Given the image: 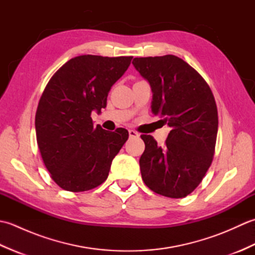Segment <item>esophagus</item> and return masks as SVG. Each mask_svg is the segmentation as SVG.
I'll list each match as a JSON object with an SVG mask.
<instances>
[{
  "mask_svg": "<svg viewBox=\"0 0 255 255\" xmlns=\"http://www.w3.org/2000/svg\"><path fill=\"white\" fill-rule=\"evenodd\" d=\"M128 132H129V137L130 138H138L139 137V133L137 131L132 130V129H129Z\"/></svg>",
  "mask_w": 255,
  "mask_h": 255,
  "instance_id": "1",
  "label": "esophagus"
}]
</instances>
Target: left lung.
<instances>
[{
  "label": "left lung",
  "mask_w": 255,
  "mask_h": 255,
  "mask_svg": "<svg viewBox=\"0 0 255 255\" xmlns=\"http://www.w3.org/2000/svg\"><path fill=\"white\" fill-rule=\"evenodd\" d=\"M132 64L151 86L152 113L171 128L163 147L150 134H141L142 180L162 196L185 197L213 162L218 131L213 92L196 70L176 56L134 58Z\"/></svg>",
  "instance_id": "8db88e82"
}]
</instances>
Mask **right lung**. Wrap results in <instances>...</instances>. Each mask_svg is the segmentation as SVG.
<instances>
[{
  "label": "right lung",
  "mask_w": 255,
  "mask_h": 255,
  "mask_svg": "<svg viewBox=\"0 0 255 255\" xmlns=\"http://www.w3.org/2000/svg\"><path fill=\"white\" fill-rule=\"evenodd\" d=\"M132 57L84 55L52 75L38 103V148L51 178L69 192H84L106 181L128 131L93 126L91 114L106 107L107 95Z\"/></svg>",
  "instance_id": "right-lung-1"
}]
</instances>
